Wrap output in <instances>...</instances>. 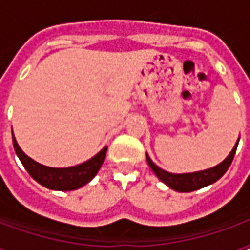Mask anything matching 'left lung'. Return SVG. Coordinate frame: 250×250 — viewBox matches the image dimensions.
Segmentation results:
<instances>
[{
  "mask_svg": "<svg viewBox=\"0 0 250 250\" xmlns=\"http://www.w3.org/2000/svg\"><path fill=\"white\" fill-rule=\"evenodd\" d=\"M237 141L236 146L233 147V150L229 154V157L226 158L224 162H221L220 165H217L215 167L209 168V170H204V171H198V173H190V174H171L165 171L161 167H158L155 163L152 162L150 157L146 154L147 163L151 167V170L155 173L158 178L162 181L163 184H166L168 188H171L175 191H181V193H190L194 190L202 188L208 185H211L217 182L218 179L228 171V168L230 167L233 158L236 154L237 146H238Z\"/></svg>",
  "mask_w": 250,
  "mask_h": 250,
  "instance_id": "1",
  "label": "left lung"
}]
</instances>
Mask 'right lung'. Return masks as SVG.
<instances>
[{"label": "right lung", "mask_w": 250, "mask_h": 250, "mask_svg": "<svg viewBox=\"0 0 250 250\" xmlns=\"http://www.w3.org/2000/svg\"><path fill=\"white\" fill-rule=\"evenodd\" d=\"M13 147L16 154L19 155L20 161L24 165L26 171L29 173L32 178L36 182L42 185L44 188L51 190H60V191H68V190H76L88 184L91 179L96 175L100 166L103 165L107 154V147H104L102 151L91 158L87 162L77 165L73 167L65 168H53L40 165L28 155H25L17 145V142L13 136Z\"/></svg>", "instance_id": "1"}]
</instances>
